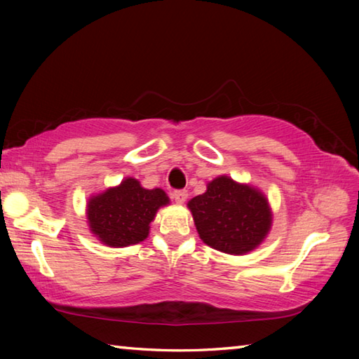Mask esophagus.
<instances>
[{"mask_svg": "<svg viewBox=\"0 0 359 359\" xmlns=\"http://www.w3.org/2000/svg\"><path fill=\"white\" fill-rule=\"evenodd\" d=\"M171 197L177 203H184L188 197V191L187 189H174V191L171 193Z\"/></svg>", "mask_w": 359, "mask_h": 359, "instance_id": "esophagus-1", "label": "esophagus"}]
</instances>
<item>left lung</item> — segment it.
I'll list each match as a JSON object with an SVG mask.
<instances>
[{
	"mask_svg": "<svg viewBox=\"0 0 359 359\" xmlns=\"http://www.w3.org/2000/svg\"><path fill=\"white\" fill-rule=\"evenodd\" d=\"M201 239L228 255L256 248L271 226L269 202L257 189L226 175L210 182L207 191L188 203Z\"/></svg>",
	"mask_w": 359,
	"mask_h": 359,
	"instance_id": "left-lung-1",
	"label": "left lung"
}]
</instances>
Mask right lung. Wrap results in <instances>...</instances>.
Instances as JSON below:
<instances>
[{
    "instance_id": "right-lung-1",
    "label": "right lung",
    "mask_w": 359,
    "mask_h": 359,
    "mask_svg": "<svg viewBox=\"0 0 359 359\" xmlns=\"http://www.w3.org/2000/svg\"><path fill=\"white\" fill-rule=\"evenodd\" d=\"M166 203L163 189H144L139 180L126 179L89 201V228L106 245H133L148 238L149 224Z\"/></svg>"
}]
</instances>
